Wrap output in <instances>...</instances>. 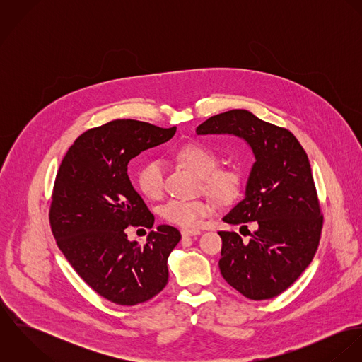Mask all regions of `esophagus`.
<instances>
[{"instance_id": "1", "label": "esophagus", "mask_w": 362, "mask_h": 362, "mask_svg": "<svg viewBox=\"0 0 362 362\" xmlns=\"http://www.w3.org/2000/svg\"><path fill=\"white\" fill-rule=\"evenodd\" d=\"M201 230H194V228H182L181 230V235L182 237H194V235H199Z\"/></svg>"}]
</instances>
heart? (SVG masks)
<instances>
[{
	"label": "heart",
	"instance_id": "1",
	"mask_svg": "<svg viewBox=\"0 0 362 362\" xmlns=\"http://www.w3.org/2000/svg\"><path fill=\"white\" fill-rule=\"evenodd\" d=\"M175 158L198 174L201 185L216 198L228 199L238 191L240 171L231 165L217 167L218 156L206 145L188 142L177 151ZM136 185L146 198L160 199L164 192L163 163L146 161L136 173ZM211 211V204L202 198H174L160 210L164 220L185 228L198 227Z\"/></svg>",
	"mask_w": 362,
	"mask_h": 362
}]
</instances>
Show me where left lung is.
<instances>
[{
  "label": "left lung",
  "mask_w": 362,
  "mask_h": 362,
  "mask_svg": "<svg viewBox=\"0 0 362 362\" xmlns=\"http://www.w3.org/2000/svg\"><path fill=\"white\" fill-rule=\"evenodd\" d=\"M197 134L237 135L255 155L245 198L223 220L243 227L254 221L257 231H248V243L234 231H218L223 241L218 267L244 297L255 301L277 297L308 267L320 241L323 214L308 156L288 129L247 110L213 115Z\"/></svg>",
  "instance_id": "1"
}]
</instances>
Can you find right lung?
Returning <instances> with one entry per match:
<instances>
[{
	"label": "right lung",
	"mask_w": 362,
	"mask_h": 362,
	"mask_svg": "<svg viewBox=\"0 0 362 362\" xmlns=\"http://www.w3.org/2000/svg\"><path fill=\"white\" fill-rule=\"evenodd\" d=\"M175 131L114 119L79 135L58 168L49 211L55 243L81 279L114 304L145 303L167 284V259L181 234L163 224L145 245L127 238V227L155 223L127 170L131 158Z\"/></svg>",
	"instance_id": "1"
}]
</instances>
